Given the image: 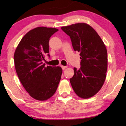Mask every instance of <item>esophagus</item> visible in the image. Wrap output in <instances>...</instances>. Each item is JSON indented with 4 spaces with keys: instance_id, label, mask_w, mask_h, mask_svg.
I'll return each mask as SVG.
<instances>
[{
    "instance_id": "obj_1",
    "label": "esophagus",
    "mask_w": 126,
    "mask_h": 126,
    "mask_svg": "<svg viewBox=\"0 0 126 126\" xmlns=\"http://www.w3.org/2000/svg\"><path fill=\"white\" fill-rule=\"evenodd\" d=\"M66 66H61V68H62V69H63V70H64V69H65L66 68Z\"/></svg>"
}]
</instances>
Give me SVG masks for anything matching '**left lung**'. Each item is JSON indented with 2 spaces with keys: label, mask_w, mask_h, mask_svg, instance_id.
Here are the masks:
<instances>
[{
  "label": "left lung",
  "mask_w": 126,
  "mask_h": 126,
  "mask_svg": "<svg viewBox=\"0 0 126 126\" xmlns=\"http://www.w3.org/2000/svg\"><path fill=\"white\" fill-rule=\"evenodd\" d=\"M70 38L75 51L80 53L79 69L74 68L70 82L79 97L87 99L100 91L107 70V51L95 30L86 23H80L61 27Z\"/></svg>",
  "instance_id": "left-lung-1"
}]
</instances>
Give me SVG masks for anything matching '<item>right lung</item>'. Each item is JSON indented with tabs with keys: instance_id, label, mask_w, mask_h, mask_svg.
<instances>
[{
	"instance_id": "add662e5",
	"label": "right lung",
	"mask_w": 126,
	"mask_h": 126,
	"mask_svg": "<svg viewBox=\"0 0 126 126\" xmlns=\"http://www.w3.org/2000/svg\"><path fill=\"white\" fill-rule=\"evenodd\" d=\"M57 29L38 27L29 32L20 41L14 53L16 73L26 91L34 99L46 100L57 89L63 70L45 66V56L50 57L49 41Z\"/></svg>"
}]
</instances>
